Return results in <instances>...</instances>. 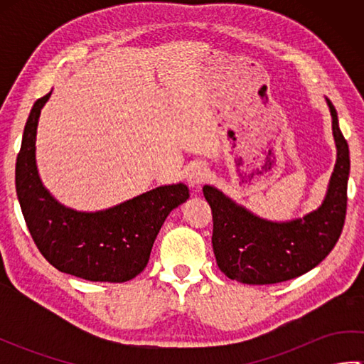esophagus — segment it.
<instances>
[{
    "label": "esophagus",
    "mask_w": 364,
    "mask_h": 364,
    "mask_svg": "<svg viewBox=\"0 0 364 364\" xmlns=\"http://www.w3.org/2000/svg\"><path fill=\"white\" fill-rule=\"evenodd\" d=\"M208 176H210V170H208L206 166H203V164L191 166V168L186 173L188 183L192 188H197V186H200V184H203L208 180Z\"/></svg>",
    "instance_id": "esophagus-1"
}]
</instances>
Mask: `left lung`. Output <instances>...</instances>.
Wrapping results in <instances>:
<instances>
[{"instance_id":"8db88e82","label":"left lung","mask_w":364,"mask_h":364,"mask_svg":"<svg viewBox=\"0 0 364 364\" xmlns=\"http://www.w3.org/2000/svg\"><path fill=\"white\" fill-rule=\"evenodd\" d=\"M326 100L336 145V164L326 197L314 211L286 222L267 220L218 188L203 186V196L213 211L215 261L231 280L274 284L300 277L318 266L341 236L350 172L349 145L339 129L335 106Z\"/></svg>"}]
</instances>
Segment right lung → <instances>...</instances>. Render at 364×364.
I'll use <instances>...</instances> for the list:
<instances>
[{"instance_id":"add662e5","label":"right lung","mask_w":364,"mask_h":364,"mask_svg":"<svg viewBox=\"0 0 364 364\" xmlns=\"http://www.w3.org/2000/svg\"><path fill=\"white\" fill-rule=\"evenodd\" d=\"M50 97L51 92L31 109L15 166V189L29 233L60 272L89 282H128L146 267L162 223L189 198V188L164 184L94 213L58 202L43 186L36 161L38 117Z\"/></svg>"}]
</instances>
